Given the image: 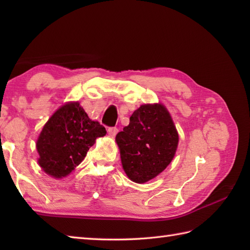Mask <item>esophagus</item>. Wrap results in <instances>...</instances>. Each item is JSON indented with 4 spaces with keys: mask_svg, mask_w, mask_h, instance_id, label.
<instances>
[{
    "mask_svg": "<svg viewBox=\"0 0 250 250\" xmlns=\"http://www.w3.org/2000/svg\"><path fill=\"white\" fill-rule=\"evenodd\" d=\"M108 134L110 135V136H115L117 133H118V129L116 128V126H110V128H108Z\"/></svg>",
    "mask_w": 250,
    "mask_h": 250,
    "instance_id": "esophagus-1",
    "label": "esophagus"
}]
</instances>
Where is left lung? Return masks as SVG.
<instances>
[{
	"instance_id": "8db88e82",
	"label": "left lung",
	"mask_w": 250,
	"mask_h": 250,
	"mask_svg": "<svg viewBox=\"0 0 250 250\" xmlns=\"http://www.w3.org/2000/svg\"><path fill=\"white\" fill-rule=\"evenodd\" d=\"M116 142L128 177L143 184L155 178L173 160L178 133L168 111L161 104L142 105L119 132Z\"/></svg>"
}]
</instances>
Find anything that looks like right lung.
Returning <instances> with one entry per match:
<instances>
[{
  "label": "right lung",
  "instance_id": "right-lung-1",
  "mask_svg": "<svg viewBox=\"0 0 250 250\" xmlns=\"http://www.w3.org/2000/svg\"><path fill=\"white\" fill-rule=\"evenodd\" d=\"M106 130L88 117L79 103H67L50 117L36 143L41 167L50 176L64 177L86 157Z\"/></svg>",
  "mask_w": 250,
  "mask_h": 250
}]
</instances>
